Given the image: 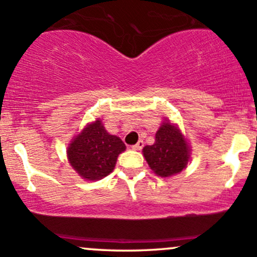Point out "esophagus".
Instances as JSON below:
<instances>
[{
    "label": "esophagus",
    "mask_w": 257,
    "mask_h": 257,
    "mask_svg": "<svg viewBox=\"0 0 257 257\" xmlns=\"http://www.w3.org/2000/svg\"><path fill=\"white\" fill-rule=\"evenodd\" d=\"M143 147H144V143H143V141H139L138 143H137L136 145H133V147H132V148H133L134 150H141L142 148H143Z\"/></svg>",
    "instance_id": "obj_1"
}]
</instances>
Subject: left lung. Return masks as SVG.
Masks as SVG:
<instances>
[{"instance_id":"left-lung-1","label":"left lung","mask_w":257,"mask_h":257,"mask_svg":"<svg viewBox=\"0 0 257 257\" xmlns=\"http://www.w3.org/2000/svg\"><path fill=\"white\" fill-rule=\"evenodd\" d=\"M143 154L150 169L167 178L178 174L188 165L189 148L177 126L165 121L155 134V143L144 147Z\"/></svg>"}]
</instances>
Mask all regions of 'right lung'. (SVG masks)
I'll return each instance as SVG.
<instances>
[{
    "label": "right lung",
    "mask_w": 257,
    "mask_h": 257,
    "mask_svg": "<svg viewBox=\"0 0 257 257\" xmlns=\"http://www.w3.org/2000/svg\"><path fill=\"white\" fill-rule=\"evenodd\" d=\"M125 144L118 137L110 136L100 120L88 125L68 148V159L82 178L98 180L113 172L118 155Z\"/></svg>",
    "instance_id": "add662e5"
}]
</instances>
